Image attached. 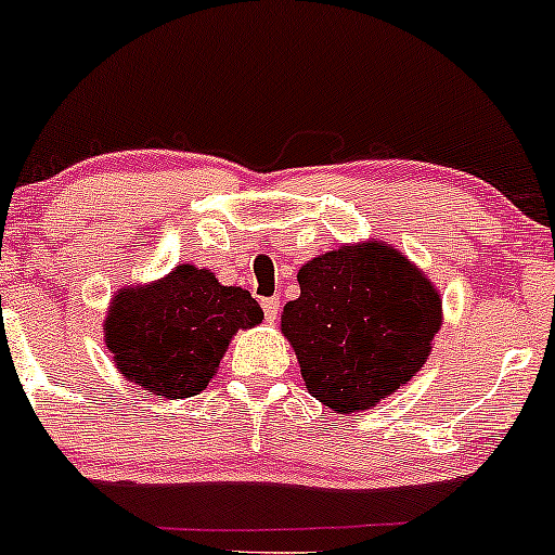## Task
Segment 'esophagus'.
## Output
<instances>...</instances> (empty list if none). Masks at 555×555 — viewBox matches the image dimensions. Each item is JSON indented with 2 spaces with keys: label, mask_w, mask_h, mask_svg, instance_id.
Masks as SVG:
<instances>
[{
  "label": "esophagus",
  "mask_w": 555,
  "mask_h": 555,
  "mask_svg": "<svg viewBox=\"0 0 555 555\" xmlns=\"http://www.w3.org/2000/svg\"><path fill=\"white\" fill-rule=\"evenodd\" d=\"M260 306H263L266 321H276L279 319V297H266Z\"/></svg>",
  "instance_id": "1"
}]
</instances>
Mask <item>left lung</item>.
<instances>
[{
  "mask_svg": "<svg viewBox=\"0 0 555 555\" xmlns=\"http://www.w3.org/2000/svg\"><path fill=\"white\" fill-rule=\"evenodd\" d=\"M297 282L300 297L284 306L282 332L315 400L337 413L366 411L424 366L442 302L398 249L379 242L332 249L308 260Z\"/></svg>",
  "mask_w": 555,
  "mask_h": 555,
  "instance_id": "1",
  "label": "left lung"
}]
</instances>
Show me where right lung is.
Returning <instances> with one entry per match:
<instances>
[{
    "instance_id": "1",
    "label": "right lung",
    "mask_w": 555,
    "mask_h": 555,
    "mask_svg": "<svg viewBox=\"0 0 555 555\" xmlns=\"http://www.w3.org/2000/svg\"><path fill=\"white\" fill-rule=\"evenodd\" d=\"M263 321L258 300L205 268L176 266L150 287L115 295L105 339L115 366L163 398H192L218 371L236 328Z\"/></svg>"
}]
</instances>
